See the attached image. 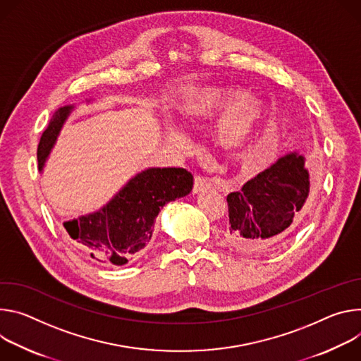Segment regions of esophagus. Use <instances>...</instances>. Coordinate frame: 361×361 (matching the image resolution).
I'll list each match as a JSON object with an SVG mask.
<instances>
[{"instance_id": "obj_1", "label": "esophagus", "mask_w": 361, "mask_h": 361, "mask_svg": "<svg viewBox=\"0 0 361 361\" xmlns=\"http://www.w3.org/2000/svg\"><path fill=\"white\" fill-rule=\"evenodd\" d=\"M212 186V180L201 176V175H195V180H193V193H199V192H204L207 189H209Z\"/></svg>"}]
</instances>
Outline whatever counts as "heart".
Here are the masks:
<instances>
[{
	"mask_svg": "<svg viewBox=\"0 0 361 361\" xmlns=\"http://www.w3.org/2000/svg\"><path fill=\"white\" fill-rule=\"evenodd\" d=\"M233 97L221 92H205L189 102L186 110L195 116H205L233 103ZM261 114L258 103H245L233 109L219 125L218 139L224 146L235 147L241 145L252 132L257 120ZM173 139H179L176 133H172Z\"/></svg>",
	"mask_w": 361,
	"mask_h": 361,
	"instance_id": "obj_1",
	"label": "heart"
}]
</instances>
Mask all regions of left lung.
Returning <instances> with one entry per match:
<instances>
[{
  "instance_id": "8db88e82",
  "label": "left lung",
  "mask_w": 361,
  "mask_h": 361,
  "mask_svg": "<svg viewBox=\"0 0 361 361\" xmlns=\"http://www.w3.org/2000/svg\"><path fill=\"white\" fill-rule=\"evenodd\" d=\"M310 192L304 157L291 153L228 195L224 236L243 252L275 248L301 224Z\"/></svg>"
}]
</instances>
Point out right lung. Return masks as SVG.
<instances>
[{
	"label": "right lung",
	"mask_w": 361,
	"mask_h": 361,
	"mask_svg": "<svg viewBox=\"0 0 361 361\" xmlns=\"http://www.w3.org/2000/svg\"><path fill=\"white\" fill-rule=\"evenodd\" d=\"M71 109L60 107L43 132L37 149L39 171ZM192 186L193 176L183 168H152L136 175L99 212L64 222V228L97 264L125 265L143 254L160 209Z\"/></svg>",
	"instance_id": "obj_1"
}]
</instances>
